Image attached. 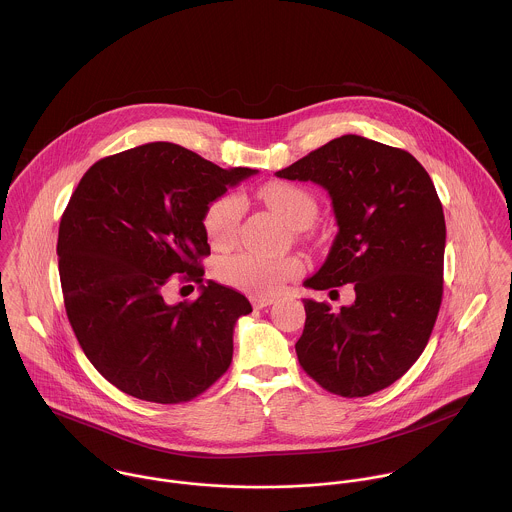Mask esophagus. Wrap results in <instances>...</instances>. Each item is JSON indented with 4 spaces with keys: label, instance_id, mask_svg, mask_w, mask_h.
<instances>
[{
    "label": "esophagus",
    "instance_id": "esophagus-1",
    "mask_svg": "<svg viewBox=\"0 0 512 512\" xmlns=\"http://www.w3.org/2000/svg\"><path fill=\"white\" fill-rule=\"evenodd\" d=\"M251 304H253V308L263 310V308H267V306L275 304V298H267V296H253V298H251Z\"/></svg>",
    "mask_w": 512,
    "mask_h": 512
}]
</instances>
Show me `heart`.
<instances>
[{
  "label": "heart",
  "instance_id": "obj_1",
  "mask_svg": "<svg viewBox=\"0 0 512 512\" xmlns=\"http://www.w3.org/2000/svg\"><path fill=\"white\" fill-rule=\"evenodd\" d=\"M261 198L276 214L294 228H306L314 220L315 200L304 187L275 181L259 191ZM243 214V198L236 193H224L212 198L202 214V228L214 247H226L237 236ZM304 263L298 257H267L261 253L243 251L220 261L218 275L241 290L255 296H273L288 280L302 275Z\"/></svg>",
  "mask_w": 512,
  "mask_h": 512
}]
</instances>
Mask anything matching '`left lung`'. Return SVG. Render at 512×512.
I'll return each mask as SVG.
<instances>
[{
    "mask_svg": "<svg viewBox=\"0 0 512 512\" xmlns=\"http://www.w3.org/2000/svg\"><path fill=\"white\" fill-rule=\"evenodd\" d=\"M276 177L321 185L339 226L304 284L356 294L341 312L304 298L300 366L343 397L392 386L425 351L442 302L446 224L429 173L405 150L345 134Z\"/></svg>",
    "mask_w": 512,
    "mask_h": 512,
    "instance_id": "8db88e82",
    "label": "left lung"
}]
</instances>
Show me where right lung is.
<instances>
[{"label": "right lung", "instance_id": "obj_1", "mask_svg": "<svg viewBox=\"0 0 512 512\" xmlns=\"http://www.w3.org/2000/svg\"><path fill=\"white\" fill-rule=\"evenodd\" d=\"M255 173L152 142L99 159L81 177L56 245L64 306L83 353L120 392L183 403L230 368L234 327L251 304L234 288L202 284V214ZM171 274L201 284L195 303L162 300Z\"/></svg>", "mask_w": 512, "mask_h": 512}]
</instances>
